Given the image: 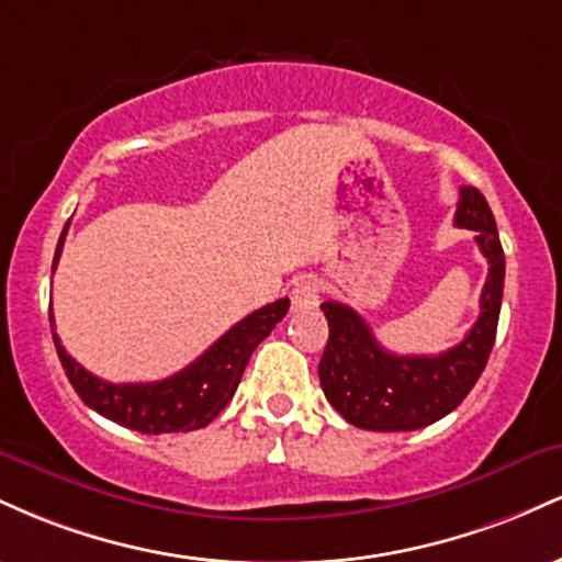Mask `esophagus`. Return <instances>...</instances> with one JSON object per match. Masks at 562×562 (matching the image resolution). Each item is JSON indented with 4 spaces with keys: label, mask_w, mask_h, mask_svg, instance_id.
<instances>
[{
    "label": "esophagus",
    "mask_w": 562,
    "mask_h": 562,
    "mask_svg": "<svg viewBox=\"0 0 562 562\" xmlns=\"http://www.w3.org/2000/svg\"><path fill=\"white\" fill-rule=\"evenodd\" d=\"M319 293H322V285L317 277H301V280L293 285L290 301H293L295 312H312V308L319 306Z\"/></svg>",
    "instance_id": "1"
}]
</instances>
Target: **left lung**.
<instances>
[{
	"instance_id": "8db88e82",
	"label": "left lung",
	"mask_w": 562,
	"mask_h": 562,
	"mask_svg": "<svg viewBox=\"0 0 562 562\" xmlns=\"http://www.w3.org/2000/svg\"><path fill=\"white\" fill-rule=\"evenodd\" d=\"M454 224L475 232L488 261L479 322L462 344L438 357H398L378 344L351 306L322 303L330 338L319 359V383L327 402L357 428L417 430L441 420L462 404L488 362L505 288V250L492 209L475 187H460Z\"/></svg>"
}]
</instances>
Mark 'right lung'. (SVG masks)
<instances>
[{"mask_svg": "<svg viewBox=\"0 0 562 562\" xmlns=\"http://www.w3.org/2000/svg\"><path fill=\"white\" fill-rule=\"evenodd\" d=\"M66 232L68 224L63 229L60 243H57L53 272L60 261ZM288 308V299L267 303L259 312L237 322L232 330L224 333L209 351L200 353L195 362L187 364L182 372L166 380H156V383H108V380L83 370L60 346L55 330L53 338L70 385L97 415L124 425V428L139 430V434H187V430L205 428L229 404L237 385H240L250 353L274 330L277 322L285 317ZM49 322L55 325L53 314H49Z\"/></svg>", "mask_w": 562, "mask_h": 562, "instance_id": "obj_1", "label": "right lung"}]
</instances>
